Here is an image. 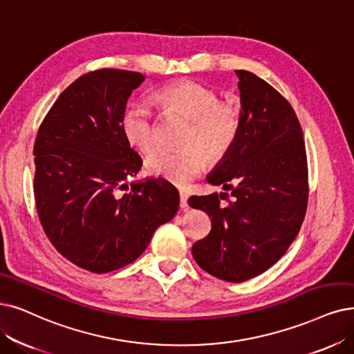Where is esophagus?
<instances>
[{"label": "esophagus", "instance_id": "obj_1", "mask_svg": "<svg viewBox=\"0 0 354 354\" xmlns=\"http://www.w3.org/2000/svg\"><path fill=\"white\" fill-rule=\"evenodd\" d=\"M187 199H189V196H187V193H186V192H183V190H180V206H181L183 209H186V207H189Z\"/></svg>", "mask_w": 354, "mask_h": 354}]
</instances>
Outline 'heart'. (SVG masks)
<instances>
[{
  "label": "heart",
  "mask_w": 354,
  "mask_h": 354,
  "mask_svg": "<svg viewBox=\"0 0 354 354\" xmlns=\"http://www.w3.org/2000/svg\"><path fill=\"white\" fill-rule=\"evenodd\" d=\"M165 111L190 119L183 135V149H158L147 158V169L157 177L186 186L199 177L206 160L219 161L234 147L241 129V115L230 102H219L214 90L196 81H177L155 93ZM122 133L132 148L148 153L157 145L155 120L140 103L126 107L120 118Z\"/></svg>",
  "instance_id": "1"
}]
</instances>
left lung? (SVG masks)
<instances>
[{
  "mask_svg": "<svg viewBox=\"0 0 354 354\" xmlns=\"http://www.w3.org/2000/svg\"><path fill=\"white\" fill-rule=\"evenodd\" d=\"M235 73L241 129L206 177L210 185L231 190L234 201L221 206L216 193L189 199L212 218L207 236L192 247L193 259L209 274L232 283L261 274L283 256L308 203L304 133L292 106L256 74Z\"/></svg>",
  "mask_w": 354,
  "mask_h": 354,
  "instance_id": "obj_1",
  "label": "left lung"
}]
</instances>
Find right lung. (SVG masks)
Segmentation results:
<instances>
[{"instance_id":"1","label":"right lung","mask_w":354,"mask_h":354,"mask_svg":"<svg viewBox=\"0 0 354 354\" xmlns=\"http://www.w3.org/2000/svg\"><path fill=\"white\" fill-rule=\"evenodd\" d=\"M144 80L109 68L80 77L58 97L36 136L40 223L65 259L93 273L135 261L178 210L180 196L169 181L128 183L142 160L126 142L120 118Z\"/></svg>"}]
</instances>
